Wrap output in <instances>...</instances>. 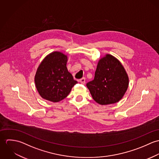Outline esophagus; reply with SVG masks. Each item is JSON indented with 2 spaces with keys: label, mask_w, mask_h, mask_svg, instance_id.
Masks as SVG:
<instances>
[{
  "label": "esophagus",
  "mask_w": 159,
  "mask_h": 159,
  "mask_svg": "<svg viewBox=\"0 0 159 159\" xmlns=\"http://www.w3.org/2000/svg\"><path fill=\"white\" fill-rule=\"evenodd\" d=\"M80 82L82 84H85V83H86V80H85V78H81V79L80 80Z\"/></svg>",
  "instance_id": "obj_1"
}]
</instances>
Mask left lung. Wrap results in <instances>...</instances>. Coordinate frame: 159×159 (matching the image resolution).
<instances>
[{
    "label": "left lung",
    "mask_w": 159,
    "mask_h": 159,
    "mask_svg": "<svg viewBox=\"0 0 159 159\" xmlns=\"http://www.w3.org/2000/svg\"><path fill=\"white\" fill-rule=\"evenodd\" d=\"M129 76L120 61L107 54L97 64L94 79L86 84L93 99L102 105L121 100L129 86Z\"/></svg>",
    "instance_id": "obj_1"
}]
</instances>
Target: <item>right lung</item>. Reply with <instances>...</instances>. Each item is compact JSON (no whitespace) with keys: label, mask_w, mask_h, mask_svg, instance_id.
I'll return each mask as SVG.
<instances>
[{"label":"right lung","mask_w":159,"mask_h":159,"mask_svg":"<svg viewBox=\"0 0 159 159\" xmlns=\"http://www.w3.org/2000/svg\"><path fill=\"white\" fill-rule=\"evenodd\" d=\"M67 56L54 51L47 55L35 75V84L40 95L46 100L58 102L67 97L78 82L67 68Z\"/></svg>","instance_id":"add662e5"}]
</instances>
